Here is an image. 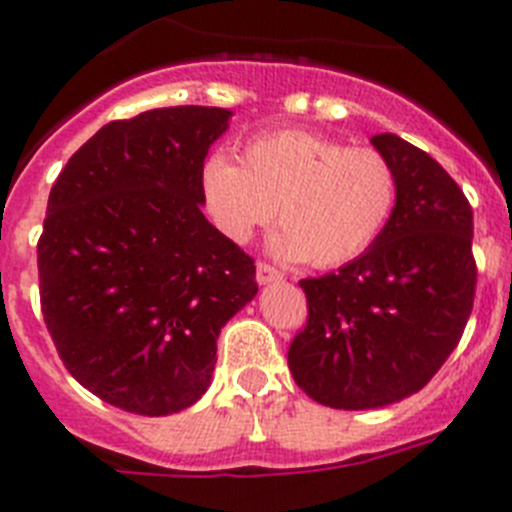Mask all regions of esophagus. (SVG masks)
Wrapping results in <instances>:
<instances>
[{"mask_svg": "<svg viewBox=\"0 0 512 512\" xmlns=\"http://www.w3.org/2000/svg\"><path fill=\"white\" fill-rule=\"evenodd\" d=\"M279 279H284V274H281L279 269L264 264V261L256 264V281H259V284H271V281H279Z\"/></svg>", "mask_w": 512, "mask_h": 512, "instance_id": "esophagus-1", "label": "esophagus"}]
</instances>
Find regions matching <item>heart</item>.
<instances>
[{
  "label": "heart",
  "instance_id": "obj_1",
  "mask_svg": "<svg viewBox=\"0 0 512 512\" xmlns=\"http://www.w3.org/2000/svg\"><path fill=\"white\" fill-rule=\"evenodd\" d=\"M203 192L233 243L251 241L276 213L281 231L269 241L276 259L332 269L381 238L398 203V177L375 149L284 129L246 142L241 164L210 157Z\"/></svg>",
  "mask_w": 512,
  "mask_h": 512
}]
</instances>
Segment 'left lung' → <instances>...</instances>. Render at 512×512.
I'll list each match as a JSON object with an SVG mask.
<instances>
[{
	"instance_id": "8db88e82",
	"label": "left lung",
	"mask_w": 512,
	"mask_h": 512,
	"mask_svg": "<svg viewBox=\"0 0 512 512\" xmlns=\"http://www.w3.org/2000/svg\"><path fill=\"white\" fill-rule=\"evenodd\" d=\"M370 144L398 177L391 223L363 256L299 281L309 317L289 345L297 386L345 411L421 391L457 348L477 284L472 208L457 182L396 134Z\"/></svg>"
}]
</instances>
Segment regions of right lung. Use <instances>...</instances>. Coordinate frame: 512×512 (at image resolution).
I'll list each match as a JSON object with an SVG mask.
<instances>
[{"instance_id": "add662e5", "label": "right lung", "mask_w": 512, "mask_h": 512, "mask_svg": "<svg viewBox=\"0 0 512 512\" xmlns=\"http://www.w3.org/2000/svg\"><path fill=\"white\" fill-rule=\"evenodd\" d=\"M231 111L111 121L55 180L37 241L40 304L68 373L116 409L167 416L210 386L220 327L256 266L203 215V162Z\"/></svg>"}]
</instances>
